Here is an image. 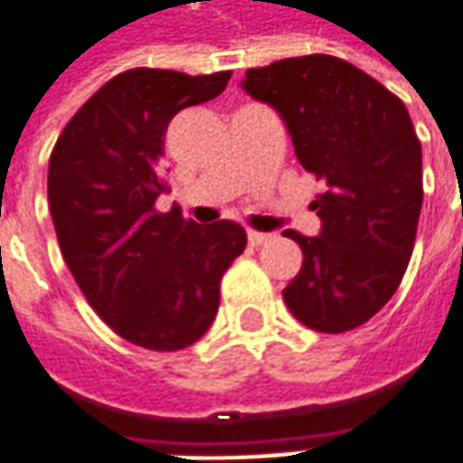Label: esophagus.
Returning a JSON list of instances; mask_svg holds the SVG:
<instances>
[{"label": "esophagus", "mask_w": 463, "mask_h": 463, "mask_svg": "<svg viewBox=\"0 0 463 463\" xmlns=\"http://www.w3.org/2000/svg\"><path fill=\"white\" fill-rule=\"evenodd\" d=\"M271 241V232H259V231H248V243L253 248L263 246V243H269Z\"/></svg>", "instance_id": "34e87169"}]
</instances>
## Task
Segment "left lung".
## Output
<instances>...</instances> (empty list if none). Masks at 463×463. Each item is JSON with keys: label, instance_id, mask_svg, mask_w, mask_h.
Returning <instances> with one entry per match:
<instances>
[{"label": "left lung", "instance_id": "8db88e82", "mask_svg": "<svg viewBox=\"0 0 463 463\" xmlns=\"http://www.w3.org/2000/svg\"><path fill=\"white\" fill-rule=\"evenodd\" d=\"M243 89L279 112L299 164L327 186L312 202L320 235L287 231L302 248L287 307L317 333L364 326L397 292L418 232L422 151L407 107L323 53L248 69Z\"/></svg>", "mask_w": 463, "mask_h": 463}]
</instances>
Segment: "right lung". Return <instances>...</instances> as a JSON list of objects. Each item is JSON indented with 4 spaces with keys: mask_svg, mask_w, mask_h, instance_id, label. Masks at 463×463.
I'll use <instances>...</instances> for the list:
<instances>
[{
    "mask_svg": "<svg viewBox=\"0 0 463 463\" xmlns=\"http://www.w3.org/2000/svg\"><path fill=\"white\" fill-rule=\"evenodd\" d=\"M231 71L189 76L130 69L91 94L58 136L48 204L58 246L94 312L151 351L200 341L220 307V279L246 248L232 220L197 225L156 210L171 118L210 102Z\"/></svg>",
    "mask_w": 463,
    "mask_h": 463,
    "instance_id": "1",
    "label": "right lung"
}]
</instances>
